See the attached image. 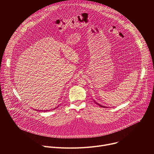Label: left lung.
<instances>
[{
	"mask_svg": "<svg viewBox=\"0 0 154 154\" xmlns=\"http://www.w3.org/2000/svg\"><path fill=\"white\" fill-rule=\"evenodd\" d=\"M94 101L95 102V103H96V104H97L99 106H100V107H103V108H107V106H103V105H100V104H99V103H98L97 102H96L94 100Z\"/></svg>",
	"mask_w": 154,
	"mask_h": 154,
	"instance_id": "obj_1",
	"label": "left lung"
}]
</instances>
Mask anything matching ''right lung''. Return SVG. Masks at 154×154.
Returning a JSON list of instances; mask_svg holds the SVG:
<instances>
[{
	"instance_id": "add662e5",
	"label": "right lung",
	"mask_w": 154,
	"mask_h": 154,
	"mask_svg": "<svg viewBox=\"0 0 154 154\" xmlns=\"http://www.w3.org/2000/svg\"><path fill=\"white\" fill-rule=\"evenodd\" d=\"M58 106H57V107H56V108H54V109H56V108H58ZM37 111H38V110H37ZM39 111H41V112H42V110H39ZM48 111H50V109H49V110H44V111H43V112H48Z\"/></svg>"
}]
</instances>
